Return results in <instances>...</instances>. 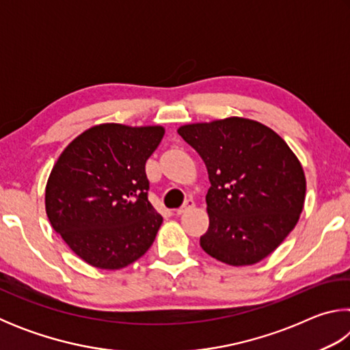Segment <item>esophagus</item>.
Listing matches in <instances>:
<instances>
[{
  "label": "esophagus",
  "mask_w": 350,
  "mask_h": 350,
  "mask_svg": "<svg viewBox=\"0 0 350 350\" xmlns=\"http://www.w3.org/2000/svg\"><path fill=\"white\" fill-rule=\"evenodd\" d=\"M194 208V200H191V199H188L185 204H183L179 210H176V215L177 216H180V215H185L187 211H189V210H193Z\"/></svg>",
  "instance_id": "1"
}]
</instances>
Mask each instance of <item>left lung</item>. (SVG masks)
I'll use <instances>...</instances> for the list:
<instances>
[{
    "instance_id": "1",
    "label": "left lung",
    "mask_w": 350,
    "mask_h": 350,
    "mask_svg": "<svg viewBox=\"0 0 350 350\" xmlns=\"http://www.w3.org/2000/svg\"><path fill=\"white\" fill-rule=\"evenodd\" d=\"M177 133L208 171L204 252L228 265L267 258L303 211L306 176L298 157L273 129L250 118L193 123Z\"/></svg>"
}]
</instances>
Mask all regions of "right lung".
<instances>
[{
	"mask_svg": "<svg viewBox=\"0 0 350 350\" xmlns=\"http://www.w3.org/2000/svg\"><path fill=\"white\" fill-rule=\"evenodd\" d=\"M163 134L162 126L103 123L81 133L58 157L47 179L46 213L85 262L123 269L156 239L163 219L148 200L145 163Z\"/></svg>",
	"mask_w": 350,
	"mask_h": 350,
	"instance_id": "right-lung-1",
	"label": "right lung"
}]
</instances>
